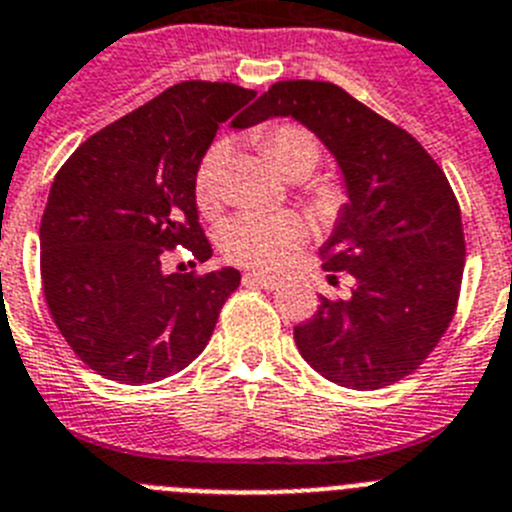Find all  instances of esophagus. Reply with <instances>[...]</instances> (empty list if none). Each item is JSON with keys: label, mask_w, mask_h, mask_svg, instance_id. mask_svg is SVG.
Listing matches in <instances>:
<instances>
[{"label": "esophagus", "mask_w": 512, "mask_h": 512, "mask_svg": "<svg viewBox=\"0 0 512 512\" xmlns=\"http://www.w3.org/2000/svg\"><path fill=\"white\" fill-rule=\"evenodd\" d=\"M242 283H245V285H260V288L275 290V288H280V283H283V280H280V278H275V275H262V273H245V275H242Z\"/></svg>", "instance_id": "34e87169"}]
</instances>
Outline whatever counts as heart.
<instances>
[{
	"mask_svg": "<svg viewBox=\"0 0 512 512\" xmlns=\"http://www.w3.org/2000/svg\"><path fill=\"white\" fill-rule=\"evenodd\" d=\"M265 153L278 173L290 181H301L311 176L316 165L321 163V142L311 130L301 124H278L267 132ZM227 160V145L216 142L199 160V168L193 173V201L201 214H216L222 201V170ZM316 204H334V193L326 188H316ZM306 237V227L293 214H239L227 219L216 234V245L234 265L260 267V270H275L285 265L290 255L301 247Z\"/></svg>",
	"mask_w": 512,
	"mask_h": 512,
	"instance_id": "b5f03b06",
	"label": "heart"
}]
</instances>
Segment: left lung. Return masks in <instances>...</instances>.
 Returning a JSON list of instances; mask_svg holds the SVG:
<instances>
[{
  "label": "left lung",
  "mask_w": 512,
  "mask_h": 512,
  "mask_svg": "<svg viewBox=\"0 0 512 512\" xmlns=\"http://www.w3.org/2000/svg\"><path fill=\"white\" fill-rule=\"evenodd\" d=\"M270 117L306 124L349 196L321 260L352 275V296L319 298L293 329L298 352L342 388L393 385L423 365L457 313L467 255L457 196L416 137L329 81H278L234 127Z\"/></svg>",
  "instance_id": "obj_1"
}]
</instances>
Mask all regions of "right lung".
<instances>
[{"label":"right lung","instance_id":"obj_1","mask_svg":"<svg viewBox=\"0 0 512 512\" xmlns=\"http://www.w3.org/2000/svg\"><path fill=\"white\" fill-rule=\"evenodd\" d=\"M252 99L242 86L183 81L91 135L55 173L40 222L45 303L96 375L158 382L209 344L239 270L168 275L160 262L176 247L211 257L193 173L219 124Z\"/></svg>","mask_w":512,"mask_h":512}]
</instances>
